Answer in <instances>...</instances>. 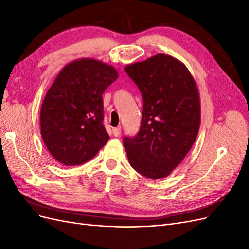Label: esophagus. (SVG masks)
<instances>
[{
  "mask_svg": "<svg viewBox=\"0 0 249 249\" xmlns=\"http://www.w3.org/2000/svg\"><path fill=\"white\" fill-rule=\"evenodd\" d=\"M120 132H122V127H120V126L114 127V129H113V135H114L115 137H118V136H119Z\"/></svg>",
  "mask_w": 249,
  "mask_h": 249,
  "instance_id": "obj_1",
  "label": "esophagus"
}]
</instances>
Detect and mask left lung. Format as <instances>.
I'll use <instances>...</instances> for the list:
<instances>
[{
  "mask_svg": "<svg viewBox=\"0 0 249 249\" xmlns=\"http://www.w3.org/2000/svg\"><path fill=\"white\" fill-rule=\"evenodd\" d=\"M143 97L140 130L124 145L131 166L152 179L168 177L197 137L200 97L193 76L178 59L157 54L124 67Z\"/></svg>",
  "mask_w": 249,
  "mask_h": 249,
  "instance_id": "8db88e82",
  "label": "left lung"
}]
</instances>
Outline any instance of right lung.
<instances>
[{
	"label": "right lung",
	"mask_w": 249,
	"mask_h": 249,
	"mask_svg": "<svg viewBox=\"0 0 249 249\" xmlns=\"http://www.w3.org/2000/svg\"><path fill=\"white\" fill-rule=\"evenodd\" d=\"M118 78L114 66L93 58L66 64L48 90L40 110V133L59 163L88 162L106 144L103 93Z\"/></svg>",
	"instance_id": "1"
}]
</instances>
